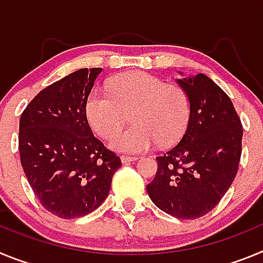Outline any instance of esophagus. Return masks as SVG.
Returning <instances> with one entry per match:
<instances>
[{"instance_id":"obj_1","label":"esophagus","mask_w":263,"mask_h":263,"mask_svg":"<svg viewBox=\"0 0 263 263\" xmlns=\"http://www.w3.org/2000/svg\"><path fill=\"white\" fill-rule=\"evenodd\" d=\"M136 160H138L137 157H127V155H122V157H121V162L124 164L130 163V162H136Z\"/></svg>"}]
</instances>
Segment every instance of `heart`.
<instances>
[{
  "mask_svg": "<svg viewBox=\"0 0 263 263\" xmlns=\"http://www.w3.org/2000/svg\"><path fill=\"white\" fill-rule=\"evenodd\" d=\"M132 110L134 126L115 135L126 111ZM85 115L99 136L115 135L109 142L113 150L141 154L158 141L166 146L180 139L190 121V100L180 87L136 71L111 79L109 93L92 90L85 101Z\"/></svg>",
  "mask_w": 263,
  "mask_h": 263,
  "instance_id": "b5f03b06",
  "label": "heart"
}]
</instances>
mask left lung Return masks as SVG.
I'll use <instances>...</instances> for the list:
<instances>
[{
  "label": "left lung",
  "instance_id": "obj_1",
  "mask_svg": "<svg viewBox=\"0 0 263 263\" xmlns=\"http://www.w3.org/2000/svg\"><path fill=\"white\" fill-rule=\"evenodd\" d=\"M176 83L190 100V121L180 142L158 157L155 178L146 185L163 212L194 220L212 211L236 178L242 125L231 99L204 73Z\"/></svg>",
  "mask_w": 263,
  "mask_h": 263
}]
</instances>
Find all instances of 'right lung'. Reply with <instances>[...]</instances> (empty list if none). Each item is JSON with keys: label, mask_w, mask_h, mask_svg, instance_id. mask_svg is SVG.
Here are the masks:
<instances>
[{"label": "right lung", "mask_w": 263, "mask_h": 263, "mask_svg": "<svg viewBox=\"0 0 263 263\" xmlns=\"http://www.w3.org/2000/svg\"><path fill=\"white\" fill-rule=\"evenodd\" d=\"M103 68H81L41 90L20 120L21 164L48 212L75 218L108 197L121 167L115 153L92 133L85 101Z\"/></svg>", "instance_id": "add662e5"}]
</instances>
